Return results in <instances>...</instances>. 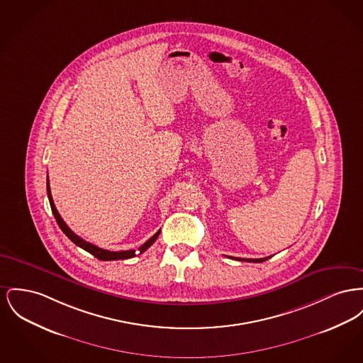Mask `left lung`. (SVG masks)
Masks as SVG:
<instances>
[{"label":"left lung","instance_id":"8db88e82","mask_svg":"<svg viewBox=\"0 0 363 363\" xmlns=\"http://www.w3.org/2000/svg\"><path fill=\"white\" fill-rule=\"evenodd\" d=\"M270 257V256H269ZM269 257H260V259H241V257H237V260H247V262H252V263H262V262H264V260H267Z\"/></svg>","mask_w":363,"mask_h":363}]
</instances>
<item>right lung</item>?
I'll return each instance as SVG.
<instances>
[{
	"label": "right lung",
	"mask_w": 363,
	"mask_h": 363,
	"mask_svg": "<svg viewBox=\"0 0 363 363\" xmlns=\"http://www.w3.org/2000/svg\"><path fill=\"white\" fill-rule=\"evenodd\" d=\"M46 191H48V199H49V203H50V208H52V213H53L55 218H56L57 225L60 226V229L63 230V233H65V235H67V237H68V238H69L75 245L81 247L82 250H85V251H87L89 254L96 256V257H97V259H100V260H119V259H128V257H134V256L137 255L134 250L119 251V252H113V251L103 250V248H99L97 245H93V244L87 242V241H85L84 238H81L79 235H75V233H74V232H72V230L65 225L63 218L60 216V213H57V210H56V207H55V203H53V199H52V193H50V186H49V179L46 181ZM159 235H160V230H159V232H156L155 235H152L145 244H143V245L138 248L140 254L145 252V251L150 248V245L156 241V238L159 237Z\"/></svg>",
	"instance_id": "right-lung-1"
}]
</instances>
